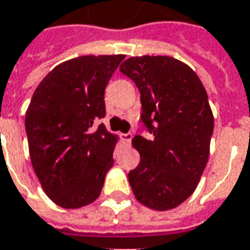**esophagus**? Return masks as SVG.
I'll return each instance as SVG.
<instances>
[{
    "mask_svg": "<svg viewBox=\"0 0 250 250\" xmlns=\"http://www.w3.org/2000/svg\"><path fill=\"white\" fill-rule=\"evenodd\" d=\"M131 139H132V134H131V132H127V134H122V141H123L125 143H127V145L131 142Z\"/></svg>",
    "mask_w": 250,
    "mask_h": 250,
    "instance_id": "1",
    "label": "esophagus"
}]
</instances>
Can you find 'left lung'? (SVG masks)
Segmentation results:
<instances>
[{
	"mask_svg": "<svg viewBox=\"0 0 250 250\" xmlns=\"http://www.w3.org/2000/svg\"><path fill=\"white\" fill-rule=\"evenodd\" d=\"M141 92V120L153 135H135L141 161L128 173L139 203L177 207L196 189L210 154L214 116L207 92L188 64L172 57H131L120 64Z\"/></svg>",
	"mask_w": 250,
	"mask_h": 250,
	"instance_id": "left-lung-1",
	"label": "left lung"
}]
</instances>
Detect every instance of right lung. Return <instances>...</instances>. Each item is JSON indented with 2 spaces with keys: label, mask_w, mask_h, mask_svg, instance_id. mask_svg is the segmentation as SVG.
Segmentation results:
<instances>
[{
  "label": "right lung",
  "mask_w": 250,
  "mask_h": 250,
  "mask_svg": "<svg viewBox=\"0 0 250 250\" xmlns=\"http://www.w3.org/2000/svg\"><path fill=\"white\" fill-rule=\"evenodd\" d=\"M125 55H85L55 66L25 113L31 162L43 191L63 208L100 196L119 138L105 125L104 90Z\"/></svg>",
  "instance_id": "add662e5"
}]
</instances>
